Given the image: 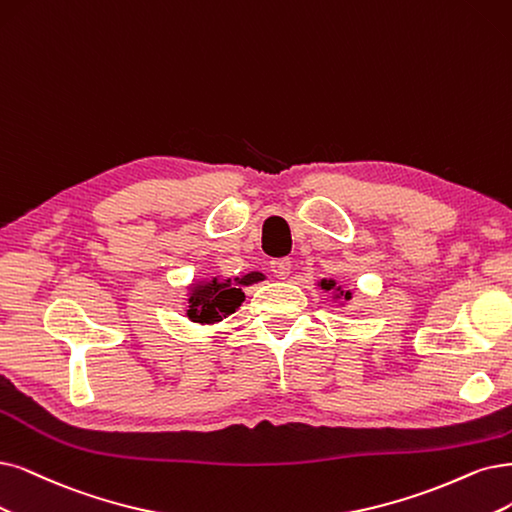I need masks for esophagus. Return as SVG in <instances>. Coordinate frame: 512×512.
<instances>
[{
    "mask_svg": "<svg viewBox=\"0 0 512 512\" xmlns=\"http://www.w3.org/2000/svg\"><path fill=\"white\" fill-rule=\"evenodd\" d=\"M272 266V272H274V276L278 278V280H287L289 278V274H291V266L293 263L289 261V259H276V261H272L270 263Z\"/></svg>",
    "mask_w": 512,
    "mask_h": 512,
    "instance_id": "1",
    "label": "esophagus"
}]
</instances>
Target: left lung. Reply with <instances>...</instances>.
<instances>
[{"label":"left lung","instance_id":"1","mask_svg":"<svg viewBox=\"0 0 512 512\" xmlns=\"http://www.w3.org/2000/svg\"><path fill=\"white\" fill-rule=\"evenodd\" d=\"M316 287L327 291L331 295L329 299L333 301V304H337L339 308H346L350 301H352V291L344 289L342 285H337V280H333V278H320L316 282Z\"/></svg>","mask_w":512,"mask_h":512}]
</instances>
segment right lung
I'll use <instances>...</instances> for the list:
<instances>
[{
  "label": "right lung",
  "instance_id": "add662e5",
  "mask_svg": "<svg viewBox=\"0 0 512 512\" xmlns=\"http://www.w3.org/2000/svg\"><path fill=\"white\" fill-rule=\"evenodd\" d=\"M266 280L261 272H249L236 278H194L185 287V316L196 325L215 327L234 314L244 301V287Z\"/></svg>",
  "mask_w": 512,
  "mask_h": 512
}]
</instances>
